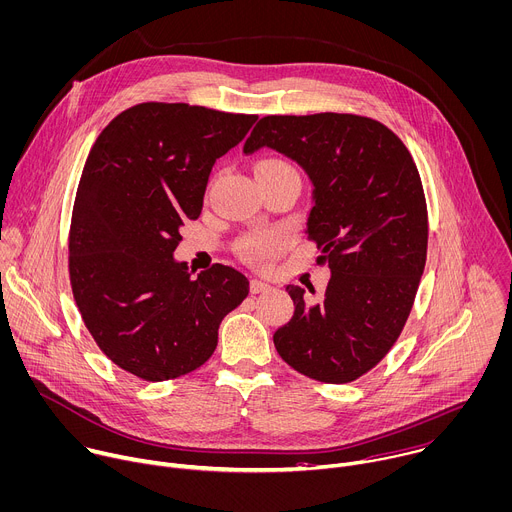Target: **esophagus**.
<instances>
[{
  "label": "esophagus",
  "mask_w": 512,
  "mask_h": 512,
  "mask_svg": "<svg viewBox=\"0 0 512 512\" xmlns=\"http://www.w3.org/2000/svg\"><path fill=\"white\" fill-rule=\"evenodd\" d=\"M249 289H251V293H263V291H269L271 289V285L269 283H265V281H259V279H251V283H249Z\"/></svg>",
  "instance_id": "1"
}]
</instances>
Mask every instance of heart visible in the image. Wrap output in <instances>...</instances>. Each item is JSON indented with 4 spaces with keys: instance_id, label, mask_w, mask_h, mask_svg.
I'll use <instances>...</instances> for the list:
<instances>
[{
    "instance_id": "1",
    "label": "heart",
    "mask_w": 512,
    "mask_h": 512,
    "mask_svg": "<svg viewBox=\"0 0 512 512\" xmlns=\"http://www.w3.org/2000/svg\"><path fill=\"white\" fill-rule=\"evenodd\" d=\"M261 170H293V166L283 158H263L255 164V173H261ZM279 247H281V237L277 233L261 231V233L245 235L237 243V253L249 263H261L271 255H275Z\"/></svg>"
}]
</instances>
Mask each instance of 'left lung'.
Masks as SVG:
<instances>
[{
  "instance_id": "obj_1",
  "label": "left lung",
  "mask_w": 512,
  "mask_h": 512,
  "mask_svg": "<svg viewBox=\"0 0 512 512\" xmlns=\"http://www.w3.org/2000/svg\"><path fill=\"white\" fill-rule=\"evenodd\" d=\"M263 146L307 173V239L331 269L315 303L287 285L295 311L273 333L275 350L311 380L354 382L396 344L424 273L428 211L416 162L388 126L358 114L265 116L243 152Z\"/></svg>"
}]
</instances>
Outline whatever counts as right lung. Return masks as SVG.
Instances as JSON below:
<instances>
[{
    "mask_svg": "<svg viewBox=\"0 0 512 512\" xmlns=\"http://www.w3.org/2000/svg\"><path fill=\"white\" fill-rule=\"evenodd\" d=\"M255 114L183 102H142L96 138L76 191L68 237L74 301L104 356L164 382L201 368L223 317L249 293L243 273L213 265L197 277L173 253L197 219L211 168Z\"/></svg>",
    "mask_w": 512,
    "mask_h": 512,
    "instance_id": "add662e5",
    "label": "right lung"
}]
</instances>
